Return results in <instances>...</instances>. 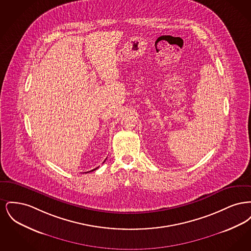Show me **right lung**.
<instances>
[{"mask_svg": "<svg viewBox=\"0 0 251 251\" xmlns=\"http://www.w3.org/2000/svg\"><path fill=\"white\" fill-rule=\"evenodd\" d=\"M104 162H105V161H104ZM104 162H103V163H104ZM97 168H98V167H97ZM97 168H94V169H92V170H91V171H94V170H96V169H97ZM91 171H87V172H91ZM87 172H86V173H87Z\"/></svg>", "mask_w": 251, "mask_h": 251, "instance_id": "add662e5", "label": "right lung"}]
</instances>
